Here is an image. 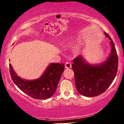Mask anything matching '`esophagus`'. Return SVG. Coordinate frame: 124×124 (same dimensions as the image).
I'll list each match as a JSON object with an SVG mask.
<instances>
[{"instance_id":"34e87169","label":"esophagus","mask_w":124,"mask_h":124,"mask_svg":"<svg viewBox=\"0 0 124 124\" xmlns=\"http://www.w3.org/2000/svg\"><path fill=\"white\" fill-rule=\"evenodd\" d=\"M71 67H72V65H71L70 62H67L65 63V68H66V69H69V68H70Z\"/></svg>"}]
</instances>
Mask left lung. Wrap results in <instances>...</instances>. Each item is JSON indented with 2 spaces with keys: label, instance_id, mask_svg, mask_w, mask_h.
<instances>
[{
  "label": "left lung",
  "instance_id": "8db88e82",
  "mask_svg": "<svg viewBox=\"0 0 124 124\" xmlns=\"http://www.w3.org/2000/svg\"><path fill=\"white\" fill-rule=\"evenodd\" d=\"M111 51L107 60L100 64L91 65L82 55L73 60L72 69L75 73L77 90L83 96L92 97L101 94L106 90L114 80L118 70V59L115 45L109 35Z\"/></svg>",
  "mask_w": 124,
  "mask_h": 124
}]
</instances>
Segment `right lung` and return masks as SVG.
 <instances>
[{
	"mask_svg": "<svg viewBox=\"0 0 124 124\" xmlns=\"http://www.w3.org/2000/svg\"><path fill=\"white\" fill-rule=\"evenodd\" d=\"M63 63H51L40 78L28 80L18 76L9 64L12 80L22 92L35 99L50 98L56 92L58 82L65 69Z\"/></svg>",
	"mask_w": 124,
	"mask_h": 124,
	"instance_id": "right-lung-1",
	"label": "right lung"
}]
</instances>
